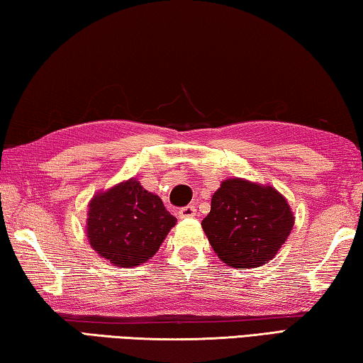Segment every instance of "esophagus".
<instances>
[{
  "mask_svg": "<svg viewBox=\"0 0 363 363\" xmlns=\"http://www.w3.org/2000/svg\"><path fill=\"white\" fill-rule=\"evenodd\" d=\"M195 214H196V210H195L194 205H187V206H184V208H181V210H179V218L181 219H184V218H194Z\"/></svg>",
  "mask_w": 363,
  "mask_h": 363,
  "instance_id": "esophagus-1",
  "label": "esophagus"
}]
</instances>
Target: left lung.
Returning <instances> with one entry per match:
<instances>
[{"label":"left lung","mask_w":363,"mask_h":363,"mask_svg":"<svg viewBox=\"0 0 363 363\" xmlns=\"http://www.w3.org/2000/svg\"><path fill=\"white\" fill-rule=\"evenodd\" d=\"M294 225L288 200L277 189L243 177H227L211 199L201 227L214 253L238 270L267 264Z\"/></svg>","instance_id":"8db88e82"}]
</instances>
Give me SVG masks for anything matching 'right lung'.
I'll return each mask as SVG.
<instances>
[{
  "label": "right lung",
  "instance_id": "add662e5",
  "mask_svg": "<svg viewBox=\"0 0 363 363\" xmlns=\"http://www.w3.org/2000/svg\"><path fill=\"white\" fill-rule=\"evenodd\" d=\"M86 238L116 267H136L155 256L177 219L138 177L96 192L88 203Z\"/></svg>",
  "mask_w": 363,
  "mask_h": 363
}]
</instances>
